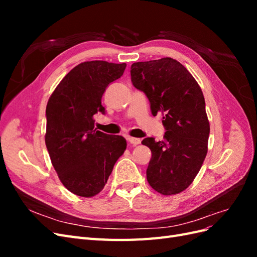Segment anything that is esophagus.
Instances as JSON below:
<instances>
[{"label":"esophagus","mask_w":257,"mask_h":257,"mask_svg":"<svg viewBox=\"0 0 257 257\" xmlns=\"http://www.w3.org/2000/svg\"><path fill=\"white\" fill-rule=\"evenodd\" d=\"M128 142H130V144H132V145H134V146H137V145H139L141 144V138H135V137H128Z\"/></svg>","instance_id":"1"}]
</instances>
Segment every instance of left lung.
Masks as SVG:
<instances>
[{
	"label": "left lung",
	"mask_w": 257,
	"mask_h": 257,
	"mask_svg": "<svg viewBox=\"0 0 257 257\" xmlns=\"http://www.w3.org/2000/svg\"><path fill=\"white\" fill-rule=\"evenodd\" d=\"M131 80L149 99L152 114L162 113L166 130L164 141L147 137L142 142L152 153L147 180L163 195L180 193L195 179L208 151L210 125L203 92L172 58L133 63Z\"/></svg>",
	"instance_id": "left-lung-1"
}]
</instances>
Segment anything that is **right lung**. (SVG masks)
I'll use <instances>...</instances> for the list:
<instances>
[{
  "mask_svg": "<svg viewBox=\"0 0 257 257\" xmlns=\"http://www.w3.org/2000/svg\"><path fill=\"white\" fill-rule=\"evenodd\" d=\"M125 67L83 62L61 80L46 107L45 143L51 163L61 182L78 196L92 197L102 191L126 149L125 138L96 131L93 120L98 111L105 113L104 92Z\"/></svg>",
  "mask_w": 257,
  "mask_h": 257,
  "instance_id": "obj_1",
  "label": "right lung"
}]
</instances>
